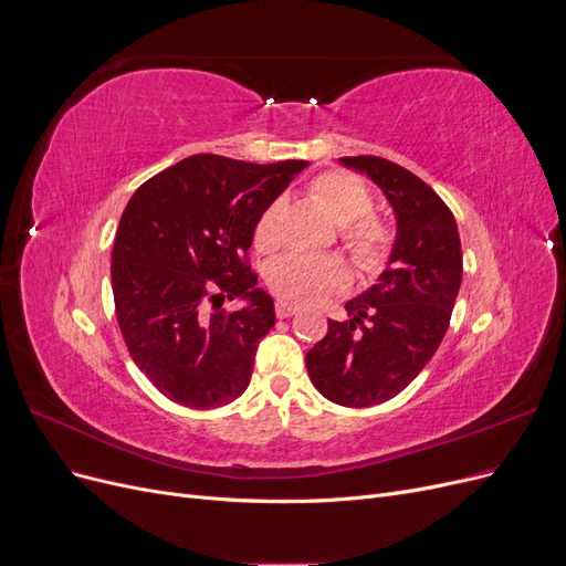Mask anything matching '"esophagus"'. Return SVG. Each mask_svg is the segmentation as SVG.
I'll return each mask as SVG.
<instances>
[{
    "label": "esophagus",
    "instance_id": "esophagus-1",
    "mask_svg": "<svg viewBox=\"0 0 566 566\" xmlns=\"http://www.w3.org/2000/svg\"><path fill=\"white\" fill-rule=\"evenodd\" d=\"M293 314H297L295 306H290V304H285V302H279V304H276V316H279V318H290Z\"/></svg>",
    "mask_w": 566,
    "mask_h": 566
}]
</instances>
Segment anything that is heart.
Instances as JSON below:
<instances>
[{
  "label": "heart",
  "instance_id": "1",
  "mask_svg": "<svg viewBox=\"0 0 566 566\" xmlns=\"http://www.w3.org/2000/svg\"><path fill=\"white\" fill-rule=\"evenodd\" d=\"M312 196L339 224L342 245L356 266L378 271L391 252L394 233L380 217L370 212V188L356 175L331 169L310 184ZM281 200H271L254 221L252 241L256 250H273L279 243ZM266 283L273 295L290 306L323 302L349 283V273L335 256L283 254L266 269Z\"/></svg>",
  "mask_w": 566,
  "mask_h": 566
}]
</instances>
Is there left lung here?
<instances>
[{"label": "left lung", "instance_id": "left-lung-1", "mask_svg": "<svg viewBox=\"0 0 566 566\" xmlns=\"http://www.w3.org/2000/svg\"><path fill=\"white\" fill-rule=\"evenodd\" d=\"M378 184L397 214L389 264L370 290L345 304L349 321L306 352V370L325 399L366 408L397 397L439 349L462 281L455 217L432 186L378 158H339Z\"/></svg>", "mask_w": 566, "mask_h": 566}]
</instances>
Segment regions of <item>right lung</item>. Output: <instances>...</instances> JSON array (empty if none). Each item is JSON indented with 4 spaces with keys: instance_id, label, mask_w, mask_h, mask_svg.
<instances>
[{
    "instance_id": "right-lung-1",
    "label": "right lung",
    "mask_w": 566,
    "mask_h": 566,
    "mask_svg": "<svg viewBox=\"0 0 566 566\" xmlns=\"http://www.w3.org/2000/svg\"><path fill=\"white\" fill-rule=\"evenodd\" d=\"M310 165L191 156L136 188L111 256L115 316L132 361L169 401L208 410L250 385L273 300L250 269L254 221ZM251 304L229 313L227 298Z\"/></svg>"
}]
</instances>
